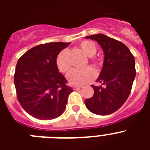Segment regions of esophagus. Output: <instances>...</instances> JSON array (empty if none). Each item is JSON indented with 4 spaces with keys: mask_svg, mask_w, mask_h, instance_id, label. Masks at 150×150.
Instances as JSON below:
<instances>
[{
    "mask_svg": "<svg viewBox=\"0 0 150 150\" xmlns=\"http://www.w3.org/2000/svg\"><path fill=\"white\" fill-rule=\"evenodd\" d=\"M82 86H73V88H74V90H76V89H79V88H81Z\"/></svg>",
    "mask_w": 150,
    "mask_h": 150,
    "instance_id": "esophagus-1",
    "label": "esophagus"
}]
</instances>
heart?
I'll list each match as a JSON object with an SVG mask.
<instances>
[{"label":"heart","instance_id":"1","mask_svg":"<svg viewBox=\"0 0 150 150\" xmlns=\"http://www.w3.org/2000/svg\"><path fill=\"white\" fill-rule=\"evenodd\" d=\"M80 48L86 55L88 57H92L97 52V46L91 41L83 40L79 44ZM97 63L96 61H94ZM56 65L59 71L62 73H67L71 68V64L67 59V50H63L57 55ZM96 72L94 68L86 67L83 69H74L68 73L67 79L69 83L73 86H80L88 83L95 77Z\"/></svg>","mask_w":150,"mask_h":150}]
</instances>
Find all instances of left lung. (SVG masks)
Wrapping results in <instances>:
<instances>
[{
  "mask_svg": "<svg viewBox=\"0 0 150 150\" xmlns=\"http://www.w3.org/2000/svg\"><path fill=\"white\" fill-rule=\"evenodd\" d=\"M98 42L104 52V63L96 81L104 86H91L93 96L85 100L87 109L100 116L116 112L126 101L136 76L135 60L124 43L101 34L87 36Z\"/></svg>",
  "mask_w": 150,
  "mask_h": 150,
  "instance_id": "8db88e82",
  "label": "left lung"
}]
</instances>
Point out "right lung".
I'll return each instance as SVG.
<instances>
[{"label": "right lung", "instance_id": "right-lung-1", "mask_svg": "<svg viewBox=\"0 0 150 150\" xmlns=\"http://www.w3.org/2000/svg\"><path fill=\"white\" fill-rule=\"evenodd\" d=\"M71 43H49L36 46L18 60L14 75L17 98L25 110L40 120L62 114L73 88L56 65L59 53Z\"/></svg>", "mask_w": 150, "mask_h": 150}]
</instances>
